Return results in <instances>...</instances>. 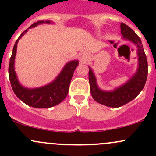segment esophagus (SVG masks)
I'll use <instances>...</instances> for the list:
<instances>
[{"mask_svg":"<svg viewBox=\"0 0 156 156\" xmlns=\"http://www.w3.org/2000/svg\"><path fill=\"white\" fill-rule=\"evenodd\" d=\"M78 58H79L80 62H83V63H85L88 59H89V55L86 52H82V53H80Z\"/></svg>","mask_w":156,"mask_h":156,"instance_id":"34e87169","label":"esophagus"}]
</instances>
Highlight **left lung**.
<instances>
[{"mask_svg": "<svg viewBox=\"0 0 156 156\" xmlns=\"http://www.w3.org/2000/svg\"><path fill=\"white\" fill-rule=\"evenodd\" d=\"M122 38L133 43L136 47L138 58L137 69L130 79L113 90H103L98 87L97 78L89 66V83L90 93L95 101L108 107L118 108L136 98L145 86L148 75V64L142 42L137 34L125 23H121Z\"/></svg>", "mask_w": 156, "mask_h": 156, "instance_id": "left-lung-1", "label": "left lung"}]
</instances>
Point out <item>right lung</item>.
I'll list each match as a JSON object with an SVG mask.
<instances>
[{
    "instance_id": "1",
    "label": "right lung",
    "mask_w": 156,
    "mask_h": 156,
    "mask_svg": "<svg viewBox=\"0 0 156 156\" xmlns=\"http://www.w3.org/2000/svg\"><path fill=\"white\" fill-rule=\"evenodd\" d=\"M51 24L53 22L38 21L23 31L16 41L12 49V53L9 65V78L12 90L17 97L28 106L34 108H48L60 103L66 97L69 92V84L73 76L74 71L78 66V60L69 61L64 66L60 73L52 82L44 86L36 88H28L20 84L15 71V58L16 55L17 44L20 39L26 34L28 30L41 24Z\"/></svg>"
}]
</instances>
